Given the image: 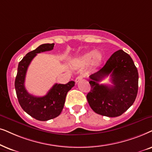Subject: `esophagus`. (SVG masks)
I'll return each instance as SVG.
<instances>
[{"mask_svg":"<svg viewBox=\"0 0 152 152\" xmlns=\"http://www.w3.org/2000/svg\"><path fill=\"white\" fill-rule=\"evenodd\" d=\"M83 78H84V75H79V76H77L76 79H75V82H76V83H77L78 82H79L80 80H81Z\"/></svg>","mask_w":152,"mask_h":152,"instance_id":"1","label":"esophagus"}]
</instances>
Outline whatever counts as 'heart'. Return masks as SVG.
Listing matches in <instances>:
<instances>
[{
	"label": "heart",
	"instance_id": "heart-1",
	"mask_svg": "<svg viewBox=\"0 0 152 152\" xmlns=\"http://www.w3.org/2000/svg\"><path fill=\"white\" fill-rule=\"evenodd\" d=\"M102 59V54L98 51H91L84 54L76 60V62L80 65H86L93 60L94 62H98Z\"/></svg>",
	"mask_w": 152,
	"mask_h": 152
}]
</instances>
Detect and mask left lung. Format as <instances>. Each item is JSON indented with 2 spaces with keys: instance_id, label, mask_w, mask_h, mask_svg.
<instances>
[{
  "instance_id": "8db88e82",
  "label": "left lung",
  "mask_w": 152,
  "mask_h": 152,
  "mask_svg": "<svg viewBox=\"0 0 152 152\" xmlns=\"http://www.w3.org/2000/svg\"><path fill=\"white\" fill-rule=\"evenodd\" d=\"M110 75L113 86L98 83ZM87 99L97 114L109 117L123 114L135 102L138 90V72L131 56L124 50L115 52L105 65L90 76Z\"/></svg>"
}]
</instances>
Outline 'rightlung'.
<instances>
[{"label": "right lung", "mask_w": 152, "mask_h": 152, "mask_svg": "<svg viewBox=\"0 0 152 152\" xmlns=\"http://www.w3.org/2000/svg\"><path fill=\"white\" fill-rule=\"evenodd\" d=\"M54 44H44L26 54L18 65L15 86L18 101L26 113L39 121H47L58 117L64 108L66 94L74 86V81L66 84L56 83L44 96L29 94L25 88V78L28 66L39 53L53 50Z\"/></svg>", "instance_id": "1"}]
</instances>
